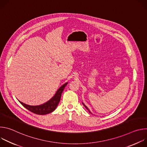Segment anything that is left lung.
I'll return each mask as SVG.
<instances>
[{
  "instance_id": "obj_1",
  "label": "left lung",
  "mask_w": 147,
  "mask_h": 147,
  "mask_svg": "<svg viewBox=\"0 0 147 147\" xmlns=\"http://www.w3.org/2000/svg\"><path fill=\"white\" fill-rule=\"evenodd\" d=\"M82 105H84V107H85V108H86V109H87V110L88 111V112H90V113H91V112H90V111L89 110V109H88V108H87V106H86V105H84V103H82Z\"/></svg>"
}]
</instances>
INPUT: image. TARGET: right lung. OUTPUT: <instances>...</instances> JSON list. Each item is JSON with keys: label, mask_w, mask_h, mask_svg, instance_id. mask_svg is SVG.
<instances>
[{"label": "right lung", "mask_w": 147, "mask_h": 147, "mask_svg": "<svg viewBox=\"0 0 147 147\" xmlns=\"http://www.w3.org/2000/svg\"><path fill=\"white\" fill-rule=\"evenodd\" d=\"M67 84L68 82L64 84L63 85H62L57 90L54 96L51 99H49L48 101L43 104L39 105L31 106L29 105H27L20 100L18 101L25 108H26L27 109H28V111H31L34 113L39 115H44L53 112L57 108L60 100L61 94Z\"/></svg>", "instance_id": "right-lung-1"}]
</instances>
